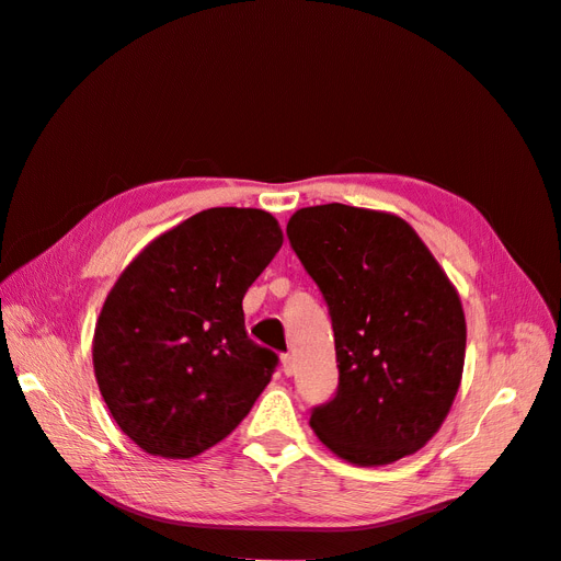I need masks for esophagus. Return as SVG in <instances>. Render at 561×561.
<instances>
[{
    "instance_id": "obj_1",
    "label": "esophagus",
    "mask_w": 561,
    "mask_h": 561,
    "mask_svg": "<svg viewBox=\"0 0 561 561\" xmlns=\"http://www.w3.org/2000/svg\"><path fill=\"white\" fill-rule=\"evenodd\" d=\"M280 369H283L285 377H290L293 371H295V358H293L290 353H283L280 355Z\"/></svg>"
}]
</instances>
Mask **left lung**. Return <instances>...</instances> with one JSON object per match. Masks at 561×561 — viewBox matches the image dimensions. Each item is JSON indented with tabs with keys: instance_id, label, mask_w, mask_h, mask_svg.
Wrapping results in <instances>:
<instances>
[{
	"instance_id": "left-lung-1",
	"label": "left lung",
	"mask_w": 561,
	"mask_h": 561,
	"mask_svg": "<svg viewBox=\"0 0 561 561\" xmlns=\"http://www.w3.org/2000/svg\"><path fill=\"white\" fill-rule=\"evenodd\" d=\"M287 239L328 301L339 386L311 410L320 443L355 466L419 451L461 386L466 316L443 266L398 215L328 203Z\"/></svg>"
}]
</instances>
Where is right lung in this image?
I'll return each mask as SVG.
<instances>
[{
  "label": "right lung",
  "mask_w": 561,
  "mask_h": 561,
  "mask_svg": "<svg viewBox=\"0 0 561 561\" xmlns=\"http://www.w3.org/2000/svg\"><path fill=\"white\" fill-rule=\"evenodd\" d=\"M283 245L257 208H210L151 241L110 290L93 369L110 414L135 445L192 458L252 410L278 355L245 332L243 297Z\"/></svg>",
  "instance_id": "1"
}]
</instances>
